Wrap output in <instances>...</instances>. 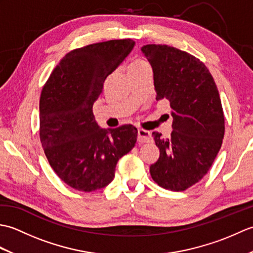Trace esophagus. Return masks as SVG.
Masks as SVG:
<instances>
[{
    "instance_id": "1",
    "label": "esophagus",
    "mask_w": 253,
    "mask_h": 253,
    "mask_svg": "<svg viewBox=\"0 0 253 253\" xmlns=\"http://www.w3.org/2000/svg\"><path fill=\"white\" fill-rule=\"evenodd\" d=\"M137 140L139 143H146L152 141V136L151 132L144 129H138V137Z\"/></svg>"
}]
</instances>
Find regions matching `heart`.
<instances>
[{
    "mask_svg": "<svg viewBox=\"0 0 253 253\" xmlns=\"http://www.w3.org/2000/svg\"><path fill=\"white\" fill-rule=\"evenodd\" d=\"M144 66H149L147 62L140 60V58H136V60H133L131 62L129 69H139V68H142Z\"/></svg>",
    "mask_w": 253,
    "mask_h": 253,
    "instance_id": "obj_1",
    "label": "heart"
}]
</instances>
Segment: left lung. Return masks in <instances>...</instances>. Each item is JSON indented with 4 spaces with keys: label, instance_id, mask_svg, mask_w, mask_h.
<instances>
[{
    "label": "left lung",
    "instance_id": "8db88e82",
    "mask_svg": "<svg viewBox=\"0 0 253 253\" xmlns=\"http://www.w3.org/2000/svg\"><path fill=\"white\" fill-rule=\"evenodd\" d=\"M141 51L151 64L157 100H169L173 116L169 139L152 132L160 158L150 174L165 189L184 191L203 178L222 147L221 98L209 69L189 53L162 44Z\"/></svg>",
    "mask_w": 253,
    "mask_h": 253
}]
</instances>
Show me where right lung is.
I'll return each mask as SVG.
<instances>
[{
	"instance_id": "right-lung-1",
	"label": "right lung",
	"mask_w": 253,
	"mask_h": 253,
	"mask_svg": "<svg viewBox=\"0 0 253 253\" xmlns=\"http://www.w3.org/2000/svg\"><path fill=\"white\" fill-rule=\"evenodd\" d=\"M135 45L110 40L73 50L50 75L40 96V140L56 175L74 189L91 192L114 179L123 155L135 147L132 125L100 128L92 106L105 79Z\"/></svg>"
}]
</instances>
